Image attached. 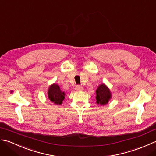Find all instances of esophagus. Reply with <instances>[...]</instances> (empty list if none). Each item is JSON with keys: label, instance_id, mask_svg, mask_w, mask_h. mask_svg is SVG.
I'll return each mask as SVG.
<instances>
[{"label": "esophagus", "instance_id": "34e87169", "mask_svg": "<svg viewBox=\"0 0 156 156\" xmlns=\"http://www.w3.org/2000/svg\"><path fill=\"white\" fill-rule=\"evenodd\" d=\"M75 90L77 91H81V90H83V87L81 86H80V85H77V86L75 87Z\"/></svg>", "mask_w": 156, "mask_h": 156}]
</instances>
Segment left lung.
<instances>
[{
    "instance_id": "1",
    "label": "left lung",
    "mask_w": 156,
    "mask_h": 156,
    "mask_svg": "<svg viewBox=\"0 0 156 156\" xmlns=\"http://www.w3.org/2000/svg\"><path fill=\"white\" fill-rule=\"evenodd\" d=\"M96 93V103L101 106H104L107 104L112 98V94H111L110 89L104 83L101 84L98 86Z\"/></svg>"
}]
</instances>
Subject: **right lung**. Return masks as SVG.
I'll list each match as a JSON object with an SVG mask.
<instances>
[{
  "label": "right lung",
  "instance_id": "obj_1",
  "mask_svg": "<svg viewBox=\"0 0 156 156\" xmlns=\"http://www.w3.org/2000/svg\"><path fill=\"white\" fill-rule=\"evenodd\" d=\"M48 97L55 104L60 105L65 99V94L64 91H61L58 84L53 83L50 85L48 90Z\"/></svg>",
  "mask_w": 156,
  "mask_h": 156
}]
</instances>
